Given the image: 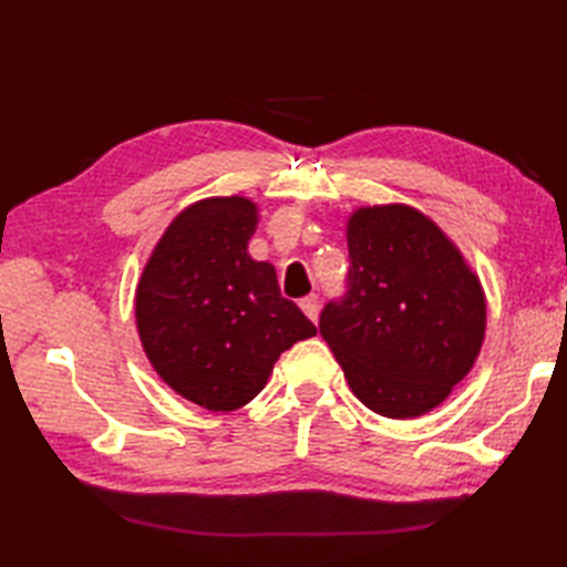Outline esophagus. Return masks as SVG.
Wrapping results in <instances>:
<instances>
[{
  "label": "esophagus",
  "mask_w": 567,
  "mask_h": 567,
  "mask_svg": "<svg viewBox=\"0 0 567 567\" xmlns=\"http://www.w3.org/2000/svg\"><path fill=\"white\" fill-rule=\"evenodd\" d=\"M299 307H302V311L311 321L319 319V297L317 295H307L299 299Z\"/></svg>",
  "instance_id": "1"
}]
</instances>
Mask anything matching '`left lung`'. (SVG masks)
Segmentation results:
<instances>
[{"label":"left lung","mask_w":567,"mask_h":567,"mask_svg":"<svg viewBox=\"0 0 567 567\" xmlns=\"http://www.w3.org/2000/svg\"><path fill=\"white\" fill-rule=\"evenodd\" d=\"M346 238L348 295L321 311L319 331L368 409L424 416L480 355L483 282L443 228L402 202L355 207Z\"/></svg>","instance_id":"left-lung-1"}]
</instances>
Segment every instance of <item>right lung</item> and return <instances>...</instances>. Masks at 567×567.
Returning a JSON list of instances; mask_svg holds the SVG:
<instances>
[{
	"instance_id": "right-lung-1",
	"label": "right lung",
	"mask_w": 567,
	"mask_h": 567,
	"mask_svg": "<svg viewBox=\"0 0 567 567\" xmlns=\"http://www.w3.org/2000/svg\"><path fill=\"white\" fill-rule=\"evenodd\" d=\"M258 219V204L244 195L192 202L167 224L136 285L148 363L209 412L256 400L277 358L317 333L280 295L275 265L250 258Z\"/></svg>"
}]
</instances>
